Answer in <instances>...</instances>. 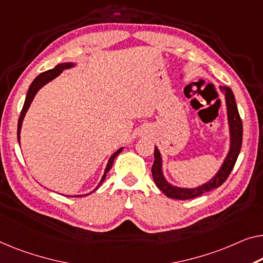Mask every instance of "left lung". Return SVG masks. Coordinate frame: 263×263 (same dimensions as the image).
Segmentation results:
<instances>
[{
	"mask_svg": "<svg viewBox=\"0 0 263 263\" xmlns=\"http://www.w3.org/2000/svg\"><path fill=\"white\" fill-rule=\"evenodd\" d=\"M221 91L226 94V103L227 109H228V120L230 127V150L227 158L221 166V169L215 175L214 178L210 179V182L203 184L202 186L195 187V189H183L171 185L164 178L162 172V157L158 151V148L155 147V160L152 164V177H154L155 184L158 189H160L169 198L175 199H191L198 196L203 195L208 191L216 189L221 186L223 183L229 177L230 172L234 169L235 163H236L238 154H240L242 146V135H243V126H242V120L238 113L236 106V101L232 89L229 87H221Z\"/></svg>",
	"mask_w": 263,
	"mask_h": 263,
	"instance_id": "1",
	"label": "left lung"
}]
</instances>
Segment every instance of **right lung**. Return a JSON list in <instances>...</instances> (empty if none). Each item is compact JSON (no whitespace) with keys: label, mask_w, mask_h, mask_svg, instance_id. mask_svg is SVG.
<instances>
[{"label":"right lung","mask_w":263,"mask_h":263,"mask_svg":"<svg viewBox=\"0 0 263 263\" xmlns=\"http://www.w3.org/2000/svg\"><path fill=\"white\" fill-rule=\"evenodd\" d=\"M72 66H73V64H59V65H57L55 67H54L53 69L46 70V72L39 74V76L34 79V81L31 82L30 86H29L28 93H27V96H26V100H25V104H23L22 111H21V113H20V118H18V123H17V140H18V143H20V131H21V125H22L23 118H25L26 112L28 111V108H29V106H30L31 101H33L34 97H35V94H36L39 89H40L44 85H46L47 82H49L50 80H53L54 78H57V77L59 76V74H60V73L62 72V70L66 69V68L72 67ZM121 150H123V148H119L118 151H116L115 154H113V155L111 156V158H109L108 163H107L106 169H105V174H104V176H103V178H101L100 183L98 184V186L96 187V190L101 185V183H103V182L105 181V177H106V174H107V172L109 171V169H111L112 165H113V160H115L116 157L120 154ZM88 195H89V194H88ZM86 196H87V195H86Z\"/></svg>","instance_id":"add662e5"}]
</instances>
